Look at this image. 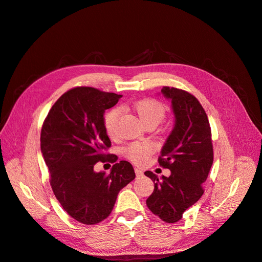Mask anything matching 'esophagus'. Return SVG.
Returning <instances> with one entry per match:
<instances>
[{"instance_id": "34e87169", "label": "esophagus", "mask_w": 262, "mask_h": 262, "mask_svg": "<svg viewBox=\"0 0 262 262\" xmlns=\"http://www.w3.org/2000/svg\"><path fill=\"white\" fill-rule=\"evenodd\" d=\"M134 172H136V174H137V176H142L143 175V171H141L140 168H134Z\"/></svg>"}]
</instances>
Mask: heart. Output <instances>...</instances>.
Listing matches in <instances>:
<instances>
[{"label":"heart","instance_id":"heart-1","mask_svg":"<svg viewBox=\"0 0 262 262\" xmlns=\"http://www.w3.org/2000/svg\"><path fill=\"white\" fill-rule=\"evenodd\" d=\"M134 110L140 120L145 125L148 123H160L165 117V107L163 103L155 99H142L134 104ZM120 117V109L114 108L105 112L103 117L104 130L109 137H115L117 133L118 120ZM154 151V146L148 142L132 143L122 150L124 158L134 164H143L150 158Z\"/></svg>","mask_w":262,"mask_h":262}]
</instances>
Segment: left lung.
I'll list each match as a JSON object with an SVG mask.
<instances>
[{
  "label": "left lung",
  "mask_w": 262,
  "mask_h": 262,
  "mask_svg": "<svg viewBox=\"0 0 262 262\" xmlns=\"http://www.w3.org/2000/svg\"><path fill=\"white\" fill-rule=\"evenodd\" d=\"M172 102L174 128L162 147L159 163L171 175L159 179L151 171L144 174L154 183L146 205L165 223H176L183 213L204 194L203 183L213 165L214 151L206 112L197 99L185 90L162 88Z\"/></svg>",
  "instance_id": "left-lung-1"
}]
</instances>
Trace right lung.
<instances>
[{
  "mask_svg": "<svg viewBox=\"0 0 262 262\" xmlns=\"http://www.w3.org/2000/svg\"><path fill=\"white\" fill-rule=\"evenodd\" d=\"M121 97L91 87L73 88L54 103L41 126L40 151L53 192L67 214L84 225L107 218L120 190L136 178L128 161L112 165L109 174L94 171L99 161L118 160L104 153L111 141L103 115Z\"/></svg>",
  "mask_w": 262,
  "mask_h": 262,
  "instance_id": "1",
  "label": "right lung"
}]
</instances>
